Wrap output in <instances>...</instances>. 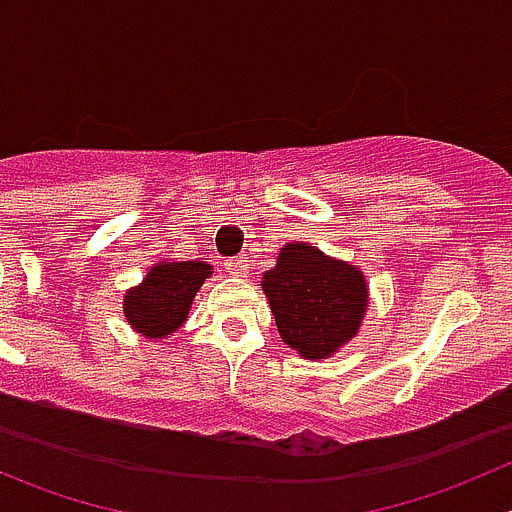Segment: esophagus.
I'll use <instances>...</instances> for the list:
<instances>
[{
  "mask_svg": "<svg viewBox=\"0 0 512 512\" xmlns=\"http://www.w3.org/2000/svg\"><path fill=\"white\" fill-rule=\"evenodd\" d=\"M226 269H228V274H231V276H246L248 269H251L246 253H241V256H236V259H228Z\"/></svg>",
  "mask_w": 512,
  "mask_h": 512,
  "instance_id": "obj_1",
  "label": "esophagus"
}]
</instances>
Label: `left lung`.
I'll return each instance as SVG.
<instances>
[{
  "label": "left lung",
  "instance_id": "obj_1",
  "mask_svg": "<svg viewBox=\"0 0 512 512\" xmlns=\"http://www.w3.org/2000/svg\"><path fill=\"white\" fill-rule=\"evenodd\" d=\"M284 344L304 359H329L359 334L369 304L367 279L349 261L291 241L261 279Z\"/></svg>",
  "mask_w": 512,
  "mask_h": 512
}]
</instances>
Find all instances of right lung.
<instances>
[{
    "mask_svg": "<svg viewBox=\"0 0 512 512\" xmlns=\"http://www.w3.org/2000/svg\"><path fill=\"white\" fill-rule=\"evenodd\" d=\"M211 276L213 266L206 261H158L138 286L125 291V319L140 337L160 342L186 324L198 289Z\"/></svg>",
    "mask_w": 512,
    "mask_h": 512,
    "instance_id": "1",
    "label": "right lung"
}]
</instances>
